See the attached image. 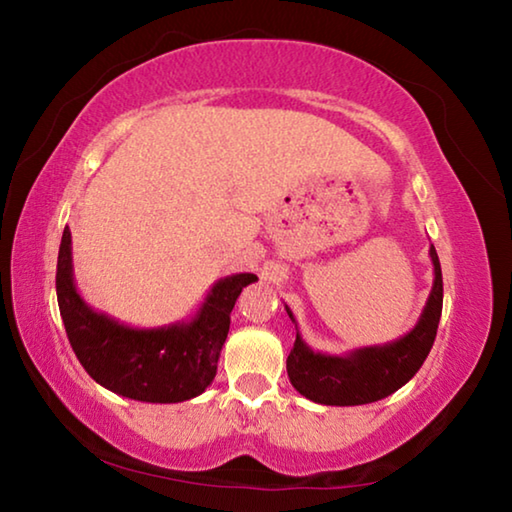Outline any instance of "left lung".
<instances>
[{"mask_svg":"<svg viewBox=\"0 0 512 512\" xmlns=\"http://www.w3.org/2000/svg\"><path fill=\"white\" fill-rule=\"evenodd\" d=\"M433 287L418 323L409 334L384 345H370L348 354L314 352L296 332L287 372L293 388L307 400L325 406H359L384 400L402 388L427 359L443 314V273L436 248H429ZM289 318L296 323L291 309ZM298 329V327H296Z\"/></svg>","mask_w":512,"mask_h":512,"instance_id":"obj_1","label":"left lung"}]
</instances>
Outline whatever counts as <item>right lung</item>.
Masks as SVG:
<instances>
[{
    "instance_id": "add662e5",
    "label": "right lung",
    "mask_w": 512,
    "mask_h": 512,
    "mask_svg": "<svg viewBox=\"0 0 512 512\" xmlns=\"http://www.w3.org/2000/svg\"><path fill=\"white\" fill-rule=\"evenodd\" d=\"M257 277L235 273L212 284L189 320L131 327L92 309L74 284L72 232L65 228L56 266V296L67 339L88 375L108 391L137 402L176 404L212 384L239 293Z\"/></svg>"
}]
</instances>
